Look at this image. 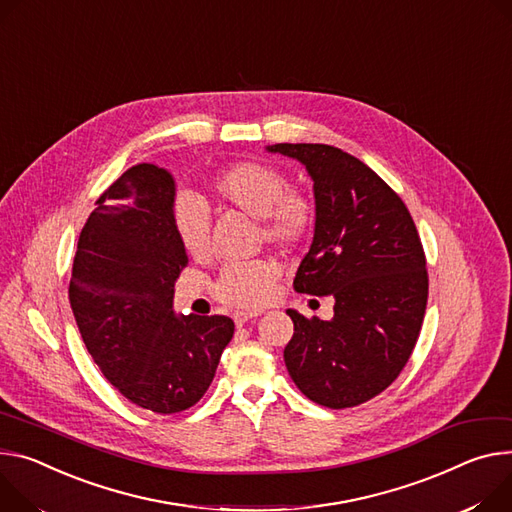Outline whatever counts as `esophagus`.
I'll use <instances>...</instances> for the list:
<instances>
[{
    "instance_id": "obj_1",
    "label": "esophagus",
    "mask_w": 512,
    "mask_h": 512,
    "mask_svg": "<svg viewBox=\"0 0 512 512\" xmlns=\"http://www.w3.org/2000/svg\"><path fill=\"white\" fill-rule=\"evenodd\" d=\"M253 318H257V312H245V310H237L235 314H232V320H235V324L237 327H243L245 322H249V320H253Z\"/></svg>"
}]
</instances>
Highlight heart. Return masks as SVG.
<instances>
[{
    "instance_id": "1",
    "label": "heart",
    "mask_w": 512,
    "mask_h": 512,
    "mask_svg": "<svg viewBox=\"0 0 512 512\" xmlns=\"http://www.w3.org/2000/svg\"><path fill=\"white\" fill-rule=\"evenodd\" d=\"M214 196L241 212L259 218L265 241L296 243L312 220L310 204L290 194L288 177L263 163H239L220 173L212 185ZM173 228L183 251L194 259L208 255L210 222L194 198H181L173 210ZM277 269L269 261L228 265L216 284V296L241 308H257L269 300Z\"/></svg>"
}]
</instances>
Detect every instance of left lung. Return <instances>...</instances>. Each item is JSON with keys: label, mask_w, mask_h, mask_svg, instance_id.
<instances>
[{"label": "left lung", "mask_w": 512, "mask_h": 512, "mask_svg": "<svg viewBox=\"0 0 512 512\" xmlns=\"http://www.w3.org/2000/svg\"><path fill=\"white\" fill-rule=\"evenodd\" d=\"M267 153L298 161L312 179L314 237L294 288L333 296L331 320H294L284 349L290 378L327 408H349L384 392L406 365L425 318L429 277L404 202L357 157L312 143Z\"/></svg>", "instance_id": "obj_1"}]
</instances>
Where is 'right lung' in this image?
<instances>
[{"label": "right lung", "instance_id": "add662e5", "mask_svg": "<svg viewBox=\"0 0 512 512\" xmlns=\"http://www.w3.org/2000/svg\"><path fill=\"white\" fill-rule=\"evenodd\" d=\"M175 179L138 163L96 202L77 243L69 302L87 351L136 406L173 414L214 380L235 333L228 316L177 314L173 294L188 253L173 228Z\"/></svg>", "mask_w": 512, "mask_h": 512}]
</instances>
